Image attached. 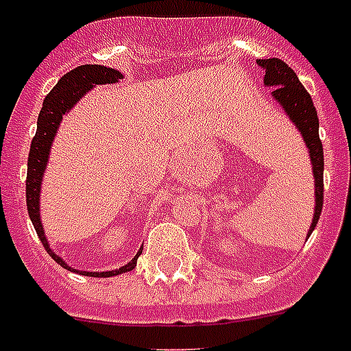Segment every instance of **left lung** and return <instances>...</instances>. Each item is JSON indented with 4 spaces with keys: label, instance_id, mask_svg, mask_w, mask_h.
Wrapping results in <instances>:
<instances>
[{
    "label": "left lung",
    "instance_id": "obj_1",
    "mask_svg": "<svg viewBox=\"0 0 351 351\" xmlns=\"http://www.w3.org/2000/svg\"><path fill=\"white\" fill-rule=\"evenodd\" d=\"M258 66L264 69V85L269 87L271 96L285 116L289 117L298 132L302 134L303 143L307 146L311 158L312 176H314V216L308 226L307 235L316 228L323 208V144L319 141V119L311 94L305 90L298 76L280 58H258Z\"/></svg>",
    "mask_w": 351,
    "mask_h": 351
}]
</instances>
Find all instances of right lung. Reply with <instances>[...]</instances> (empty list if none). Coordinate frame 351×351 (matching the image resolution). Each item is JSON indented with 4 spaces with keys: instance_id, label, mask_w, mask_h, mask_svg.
<instances>
[{
    "instance_id": "obj_1",
    "label": "right lung",
    "mask_w": 351,
    "mask_h": 351,
    "mask_svg": "<svg viewBox=\"0 0 351 351\" xmlns=\"http://www.w3.org/2000/svg\"><path fill=\"white\" fill-rule=\"evenodd\" d=\"M125 78L123 73L117 69H112L107 66H98V64H85L78 66L76 69L69 71L58 80V84L51 89V93L44 98L43 108L39 112L37 119V132L32 139L30 153H28V173H26V207H28V216H30L34 228L39 235L40 243L49 253V257L58 262L62 267L67 271H75L85 276H98V278H107V276H116L126 271H132L137 266V258L143 253V248L137 252L134 258L128 264L121 266L119 269L112 271H80L73 269L62 257L49 248V243L44 234L43 221H40V187H43V176L46 173V166L49 160V152H51L53 139L58 132L62 117L66 116L76 103L84 98L96 85L116 84Z\"/></svg>"
}]
</instances>
